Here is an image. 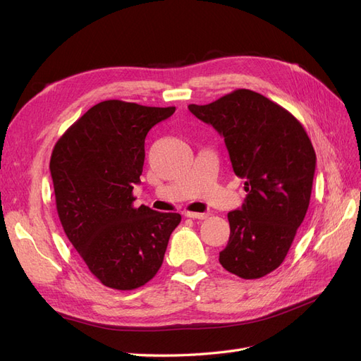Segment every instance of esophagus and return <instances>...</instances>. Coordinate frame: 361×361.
Wrapping results in <instances>:
<instances>
[{
  "label": "esophagus",
  "instance_id": "obj_1",
  "mask_svg": "<svg viewBox=\"0 0 361 361\" xmlns=\"http://www.w3.org/2000/svg\"><path fill=\"white\" fill-rule=\"evenodd\" d=\"M185 216L192 218V220H204V218L207 216V214H200V212H190V211H187V212H185Z\"/></svg>",
  "mask_w": 361,
  "mask_h": 361
}]
</instances>
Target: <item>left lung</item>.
I'll return each mask as SVG.
<instances>
[{
    "mask_svg": "<svg viewBox=\"0 0 361 361\" xmlns=\"http://www.w3.org/2000/svg\"><path fill=\"white\" fill-rule=\"evenodd\" d=\"M188 108L224 137L233 171L245 179L243 207L227 214L231 236L220 264L245 280L264 277L285 260L309 209L312 141L288 110L253 90Z\"/></svg>",
    "mask_w": 361,
    "mask_h": 361,
    "instance_id": "left-lung-1",
    "label": "left lung"
}]
</instances>
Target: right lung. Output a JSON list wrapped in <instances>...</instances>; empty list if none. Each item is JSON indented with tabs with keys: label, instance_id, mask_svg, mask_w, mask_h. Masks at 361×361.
I'll use <instances>...</instances> for the list:
<instances>
[{
	"label": "right lung",
	"instance_id": "right-lung-1",
	"mask_svg": "<svg viewBox=\"0 0 361 361\" xmlns=\"http://www.w3.org/2000/svg\"><path fill=\"white\" fill-rule=\"evenodd\" d=\"M176 108L104 101L54 146L49 170L64 233L104 286L133 290L157 276L176 212L134 206L152 126Z\"/></svg>",
	"mask_w": 361,
	"mask_h": 361
}]
</instances>
